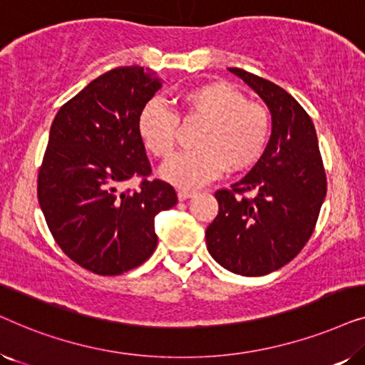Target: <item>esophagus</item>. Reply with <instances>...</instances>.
I'll return each instance as SVG.
<instances>
[{
    "label": "esophagus",
    "mask_w": 365,
    "mask_h": 365,
    "mask_svg": "<svg viewBox=\"0 0 365 365\" xmlns=\"http://www.w3.org/2000/svg\"><path fill=\"white\" fill-rule=\"evenodd\" d=\"M194 194H196L194 191H187V189H179V191H178V199H179V201H186V199L192 197Z\"/></svg>",
    "instance_id": "obj_1"
}]
</instances>
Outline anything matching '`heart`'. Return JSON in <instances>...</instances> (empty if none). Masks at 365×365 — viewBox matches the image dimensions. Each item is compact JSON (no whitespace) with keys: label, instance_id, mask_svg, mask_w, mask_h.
<instances>
[{"label":"heart","instance_id":"1","mask_svg":"<svg viewBox=\"0 0 365 365\" xmlns=\"http://www.w3.org/2000/svg\"><path fill=\"white\" fill-rule=\"evenodd\" d=\"M202 119L194 144L164 164L161 176L179 187H197L221 176L229 168L242 173L266 151L271 138V116L261 104L226 81L197 84L179 94L178 114L158 101H149L138 116V134L153 156L166 159L179 136V118Z\"/></svg>","mask_w":365,"mask_h":365}]
</instances>
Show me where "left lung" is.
Wrapping results in <instances>:
<instances>
[{
  "label": "left lung",
  "instance_id": "obj_1",
  "mask_svg": "<svg viewBox=\"0 0 365 365\" xmlns=\"http://www.w3.org/2000/svg\"><path fill=\"white\" fill-rule=\"evenodd\" d=\"M247 83L272 114L266 151L229 189H217L219 212L206 229L207 251L224 269L266 276L291 262L316 227L327 179L312 119L277 84L241 68H229Z\"/></svg>",
  "mask_w": 365,
  "mask_h": 365
}]
</instances>
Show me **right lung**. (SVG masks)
<instances>
[{
    "label": "right lung",
    "instance_id": "obj_1",
    "mask_svg": "<svg viewBox=\"0 0 365 365\" xmlns=\"http://www.w3.org/2000/svg\"><path fill=\"white\" fill-rule=\"evenodd\" d=\"M161 88L151 69L121 66L64 103L38 173V201L66 256L99 276H119L158 246L154 217L178 204L176 191L151 179L138 116ZM139 177L138 190L122 191Z\"/></svg>",
    "mask_w": 365,
    "mask_h": 365
}]
</instances>
